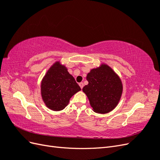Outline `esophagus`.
Instances as JSON below:
<instances>
[{
	"mask_svg": "<svg viewBox=\"0 0 160 160\" xmlns=\"http://www.w3.org/2000/svg\"><path fill=\"white\" fill-rule=\"evenodd\" d=\"M79 86H80V88H81V89H83V86H84V85H83V83H80L79 84Z\"/></svg>",
	"mask_w": 160,
	"mask_h": 160,
	"instance_id": "1",
	"label": "esophagus"
}]
</instances>
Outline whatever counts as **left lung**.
Returning <instances> with one entry per match:
<instances>
[{
  "instance_id": "obj_1",
  "label": "left lung",
  "mask_w": 160,
  "mask_h": 160,
  "mask_svg": "<svg viewBox=\"0 0 160 160\" xmlns=\"http://www.w3.org/2000/svg\"><path fill=\"white\" fill-rule=\"evenodd\" d=\"M88 85L83 88L93 111L108 113L118 105L123 92L119 77L106 64L93 69L87 75Z\"/></svg>"
}]
</instances>
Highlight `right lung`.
Listing matches in <instances>:
<instances>
[{"instance_id": "right-lung-1", "label": "right lung", "mask_w": 160, "mask_h": 160, "mask_svg": "<svg viewBox=\"0 0 160 160\" xmlns=\"http://www.w3.org/2000/svg\"><path fill=\"white\" fill-rule=\"evenodd\" d=\"M81 90L67 67L55 62L43 77L41 91L43 101L52 111H61L69 104L71 97Z\"/></svg>"}]
</instances>
